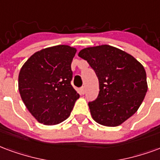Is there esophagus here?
Segmentation results:
<instances>
[{
	"mask_svg": "<svg viewBox=\"0 0 160 160\" xmlns=\"http://www.w3.org/2000/svg\"><path fill=\"white\" fill-rule=\"evenodd\" d=\"M80 92H81V94H85L86 93V87L85 86H82L80 88Z\"/></svg>",
	"mask_w": 160,
	"mask_h": 160,
	"instance_id": "esophagus-1",
	"label": "esophagus"
}]
</instances>
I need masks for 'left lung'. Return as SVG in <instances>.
I'll return each instance as SVG.
<instances>
[{
    "label": "left lung",
    "instance_id": "left-lung-1",
    "mask_svg": "<svg viewBox=\"0 0 160 160\" xmlns=\"http://www.w3.org/2000/svg\"><path fill=\"white\" fill-rule=\"evenodd\" d=\"M78 56L86 60L99 80V94L88 103L92 119L118 126L132 116L148 91L146 71L131 54L108 45L86 47Z\"/></svg>",
    "mask_w": 160,
    "mask_h": 160
}]
</instances>
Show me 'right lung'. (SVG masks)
Returning <instances> with one entry per match:
<instances>
[{"label":"right lung","instance_id":"right-lung-1","mask_svg":"<svg viewBox=\"0 0 160 160\" xmlns=\"http://www.w3.org/2000/svg\"><path fill=\"white\" fill-rule=\"evenodd\" d=\"M76 51L67 45L47 47L34 53L20 69V96L38 122L58 125L70 115L80 98L71 85Z\"/></svg>","mask_w":160,"mask_h":160}]
</instances>
